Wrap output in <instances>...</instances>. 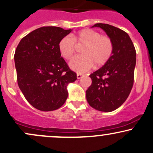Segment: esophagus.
Wrapping results in <instances>:
<instances>
[{
	"label": "esophagus",
	"mask_w": 153,
	"mask_h": 153,
	"mask_svg": "<svg viewBox=\"0 0 153 153\" xmlns=\"http://www.w3.org/2000/svg\"><path fill=\"white\" fill-rule=\"evenodd\" d=\"M83 76H84V75L81 74V73H78V74H77V78L78 79H80L82 77H83Z\"/></svg>",
	"instance_id": "obj_1"
}]
</instances>
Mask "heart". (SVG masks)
I'll list each match as a JSON object with an SVG mask.
<instances>
[{
  "instance_id": "obj_1",
  "label": "heart",
  "mask_w": 153,
  "mask_h": 153,
  "mask_svg": "<svg viewBox=\"0 0 153 153\" xmlns=\"http://www.w3.org/2000/svg\"><path fill=\"white\" fill-rule=\"evenodd\" d=\"M76 44L84 45L82 56H75L69 62L70 68L77 73L89 71L94 66L105 65L113 54V45L109 37L100 36V33L92 29H83L73 36H65L60 40L58 50L63 58L69 60L74 54Z\"/></svg>"
}]
</instances>
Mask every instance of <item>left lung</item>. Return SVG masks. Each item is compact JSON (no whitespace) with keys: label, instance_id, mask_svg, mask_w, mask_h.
Listing matches in <instances>:
<instances>
[{"label":"left lung","instance_id":"8db88e82","mask_svg":"<svg viewBox=\"0 0 153 153\" xmlns=\"http://www.w3.org/2000/svg\"><path fill=\"white\" fill-rule=\"evenodd\" d=\"M102 29L111 40L113 54L102 68L90 75L91 85L86 91V99L92 108L102 112L116 110L131 91L134 82L136 52L130 36L121 29L105 23L92 27Z\"/></svg>","mask_w":153,"mask_h":153}]
</instances>
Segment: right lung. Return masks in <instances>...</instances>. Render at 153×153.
<instances>
[{"mask_svg": "<svg viewBox=\"0 0 153 153\" xmlns=\"http://www.w3.org/2000/svg\"><path fill=\"white\" fill-rule=\"evenodd\" d=\"M71 29L41 27L21 39L14 56L20 89L27 102L41 111H52L65 103L68 85L76 80L58 50Z\"/></svg>", "mask_w": 153, "mask_h": 153, "instance_id": "add662e5", "label": "right lung"}]
</instances>
